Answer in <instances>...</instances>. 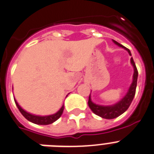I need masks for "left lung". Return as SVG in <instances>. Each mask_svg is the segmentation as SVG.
<instances>
[{
  "label": "left lung",
  "mask_w": 154,
  "mask_h": 154,
  "mask_svg": "<svg viewBox=\"0 0 154 154\" xmlns=\"http://www.w3.org/2000/svg\"><path fill=\"white\" fill-rule=\"evenodd\" d=\"M113 42L116 45H119V47L123 48L124 49L129 52L130 55H131V52L128 48L124 47L123 45L118 43L117 42L113 40ZM131 61V64L133 65V69H134V73H133V82H132L131 85H130V89L128 90L126 96L121 99L119 103H116V104L112 105V106H99V105H96L93 103L91 100L90 95L89 97V101H88V104H89V108L91 109L92 112L96 115L99 116L100 117L104 118V119H114V118L118 117L119 116L122 115L123 112H125L128 108L130 107V104H131L132 101H133L134 96L136 93V89H137V77H138V71H137V66L135 65V62L133 61V58L130 59Z\"/></svg>",
  "instance_id": "left-lung-1"
}]
</instances>
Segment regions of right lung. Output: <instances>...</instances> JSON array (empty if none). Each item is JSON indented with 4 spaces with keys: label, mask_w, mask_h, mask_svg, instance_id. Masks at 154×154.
I'll return each instance as SVG.
<instances>
[{
    "label": "right lung",
    "mask_w": 154,
    "mask_h": 154,
    "mask_svg": "<svg viewBox=\"0 0 154 154\" xmlns=\"http://www.w3.org/2000/svg\"><path fill=\"white\" fill-rule=\"evenodd\" d=\"M14 102H15V104L16 106H17V108H18L19 111H20L21 113L24 116V118H26L28 121H30V122H31V123H35V124H38V125H48L54 123L55 121H56L57 119L60 118V116H62L64 110V105H63V106H62V108L58 110L56 113L53 114V115L45 116H40L32 115V114L26 112L25 110L23 109L19 106L18 103H17L15 99H14Z\"/></svg>",
    "instance_id": "right-lung-1"
}]
</instances>
